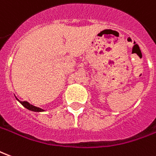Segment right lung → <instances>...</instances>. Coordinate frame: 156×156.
<instances>
[{
  "instance_id": "1",
  "label": "right lung",
  "mask_w": 156,
  "mask_h": 156,
  "mask_svg": "<svg viewBox=\"0 0 156 156\" xmlns=\"http://www.w3.org/2000/svg\"><path fill=\"white\" fill-rule=\"evenodd\" d=\"M16 99L17 100V101H19L21 104L23 105L24 108H26L27 109H28V110H30V111H33V112H44V110L42 109V108H37V107H35V106H34V105L30 104L29 102H27V101H19L17 98H16Z\"/></svg>"
}]
</instances>
